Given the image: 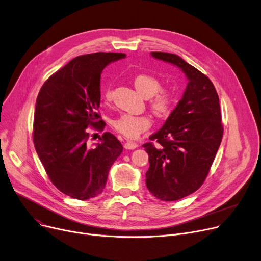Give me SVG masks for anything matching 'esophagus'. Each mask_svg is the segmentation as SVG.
<instances>
[{
    "instance_id": "esophagus-1",
    "label": "esophagus",
    "mask_w": 261,
    "mask_h": 261,
    "mask_svg": "<svg viewBox=\"0 0 261 261\" xmlns=\"http://www.w3.org/2000/svg\"><path fill=\"white\" fill-rule=\"evenodd\" d=\"M124 147L127 150H133V149H136L138 147V144L135 143V142H132V141H127V143L125 144Z\"/></svg>"
}]
</instances>
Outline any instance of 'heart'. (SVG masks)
Returning <instances> with one entry per match:
<instances>
[{
	"label": "heart",
	"mask_w": 261,
	"mask_h": 261,
	"mask_svg": "<svg viewBox=\"0 0 261 261\" xmlns=\"http://www.w3.org/2000/svg\"><path fill=\"white\" fill-rule=\"evenodd\" d=\"M133 83L137 91L145 97H149V106L153 113L160 117L169 115L174 108L177 95L172 89L162 88V81L150 73L135 75ZM103 101L110 103L113 99V91L108 88L103 92ZM152 125V118L148 114L133 115L124 113L112 121L113 128L120 134L129 138H135L145 132Z\"/></svg>",
	"instance_id": "1"
}]
</instances>
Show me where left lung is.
<instances>
[{"instance_id":"obj_1","label":"left lung","mask_w":261,"mask_h":261,"mask_svg":"<svg viewBox=\"0 0 261 261\" xmlns=\"http://www.w3.org/2000/svg\"><path fill=\"white\" fill-rule=\"evenodd\" d=\"M151 55L180 68L189 81L165 125L143 145L150 163L148 190L158 199L174 201L195 192L209 174L223 134L219 97L211 80L178 56Z\"/></svg>"}]
</instances>
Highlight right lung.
I'll return each mask as SVG.
<instances>
[{"instance_id":"right-lung-1","label":"right lung","mask_w":261,"mask_h":261,"mask_svg":"<svg viewBox=\"0 0 261 261\" xmlns=\"http://www.w3.org/2000/svg\"><path fill=\"white\" fill-rule=\"evenodd\" d=\"M125 54L96 52L76 57L42 86L33 117L34 148L51 182L61 192L86 200L99 195L108 173L123 152L110 132L89 147L88 127L102 131L100 118V73Z\"/></svg>"}]
</instances>
